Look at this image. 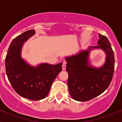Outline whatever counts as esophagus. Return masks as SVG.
I'll return each instance as SVG.
<instances>
[{
  "label": "esophagus",
  "mask_w": 122,
  "mask_h": 122,
  "mask_svg": "<svg viewBox=\"0 0 122 122\" xmlns=\"http://www.w3.org/2000/svg\"><path fill=\"white\" fill-rule=\"evenodd\" d=\"M66 63L65 62H63V64H62V70H65L66 69Z\"/></svg>",
  "instance_id": "1"
}]
</instances>
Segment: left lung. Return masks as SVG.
Listing matches in <instances>:
<instances>
[{"label":"left lung","instance_id":"obj_1","mask_svg":"<svg viewBox=\"0 0 122 122\" xmlns=\"http://www.w3.org/2000/svg\"><path fill=\"white\" fill-rule=\"evenodd\" d=\"M98 46H89L75 54L65 57L68 73V86L72 98L87 101L103 93L109 86L114 71V51L107 37L99 34ZM101 49L105 54V61L97 67L90 62V54L93 50Z\"/></svg>","mask_w":122,"mask_h":122}]
</instances>
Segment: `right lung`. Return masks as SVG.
<instances>
[{
  "label": "right lung",
  "mask_w": 122,
  "mask_h": 122,
  "mask_svg": "<svg viewBox=\"0 0 122 122\" xmlns=\"http://www.w3.org/2000/svg\"><path fill=\"white\" fill-rule=\"evenodd\" d=\"M35 34V30H29L13 40L5 58V70L17 93L25 98L38 101L48 95L55 78L62 71V63H41L33 66L22 58L24 43Z\"/></svg>",
  "instance_id": "1"
}]
</instances>
